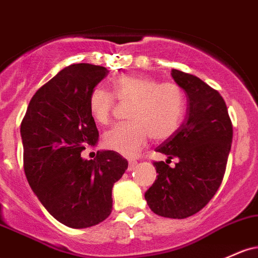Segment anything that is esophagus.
<instances>
[{"mask_svg": "<svg viewBox=\"0 0 258 258\" xmlns=\"http://www.w3.org/2000/svg\"><path fill=\"white\" fill-rule=\"evenodd\" d=\"M136 164H137V161H136V160H130L128 161V171L134 170Z\"/></svg>", "mask_w": 258, "mask_h": 258, "instance_id": "34e87169", "label": "esophagus"}]
</instances>
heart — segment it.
<instances>
[{"label":"heart","instance_id":"b5f03b06","mask_svg":"<svg viewBox=\"0 0 258 258\" xmlns=\"http://www.w3.org/2000/svg\"><path fill=\"white\" fill-rule=\"evenodd\" d=\"M112 96L104 88H95L88 99L90 116L97 123L111 118L115 99L128 105L130 122L116 124L105 132L104 146L123 157H136L148 138L164 141L179 130L186 110V97L179 84L147 76L122 75L112 82Z\"/></svg>","mask_w":258,"mask_h":258}]
</instances>
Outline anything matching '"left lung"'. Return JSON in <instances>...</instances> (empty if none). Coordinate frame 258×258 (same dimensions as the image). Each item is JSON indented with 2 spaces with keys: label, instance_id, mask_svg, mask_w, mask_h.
Masks as SVG:
<instances>
[{
  "label": "left lung",
  "instance_id": "8db88e82",
  "mask_svg": "<svg viewBox=\"0 0 258 258\" xmlns=\"http://www.w3.org/2000/svg\"><path fill=\"white\" fill-rule=\"evenodd\" d=\"M171 76L187 94V114L179 130L155 149L168 155V160L153 163L157 180L144 197L158 216L183 219L200 212L219 188L233 124L224 99L216 89L179 70H172ZM172 157L179 159L174 168L168 166Z\"/></svg>",
  "mask_w": 258,
  "mask_h": 258
}]
</instances>
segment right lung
<instances>
[{"instance_id": "1", "label": "right lung", "mask_w": 258, "mask_h": 258, "mask_svg": "<svg viewBox=\"0 0 258 258\" xmlns=\"http://www.w3.org/2000/svg\"><path fill=\"white\" fill-rule=\"evenodd\" d=\"M107 73L90 63L60 71L36 90L21 124L28 182L51 216L70 228L97 225L110 216L112 186L128 166L114 151L98 152L94 160L81 157L98 142L88 99Z\"/></svg>"}]
</instances>
